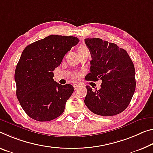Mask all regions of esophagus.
<instances>
[{
    "mask_svg": "<svg viewBox=\"0 0 153 153\" xmlns=\"http://www.w3.org/2000/svg\"><path fill=\"white\" fill-rule=\"evenodd\" d=\"M73 86H74V89H75V90H76V89L79 87V85H78V84H76V83H74V84H73Z\"/></svg>",
    "mask_w": 153,
    "mask_h": 153,
    "instance_id": "esophagus-1",
    "label": "esophagus"
}]
</instances>
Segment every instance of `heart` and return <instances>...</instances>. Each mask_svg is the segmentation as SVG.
Instances as JSON below:
<instances>
[{
  "instance_id": "obj_1",
  "label": "heart",
  "mask_w": 153,
  "mask_h": 153,
  "mask_svg": "<svg viewBox=\"0 0 153 153\" xmlns=\"http://www.w3.org/2000/svg\"><path fill=\"white\" fill-rule=\"evenodd\" d=\"M77 52H78V54H82V53L84 52H88V49L85 45H81L79 46L78 49H77ZM74 76V77H76V78H77V77H79V73H75Z\"/></svg>"
}]
</instances>
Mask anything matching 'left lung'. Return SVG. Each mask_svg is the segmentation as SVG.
Masks as SVG:
<instances>
[{
	"instance_id": "8db88e82",
	"label": "left lung",
	"mask_w": 153,
	"mask_h": 153,
	"mask_svg": "<svg viewBox=\"0 0 153 153\" xmlns=\"http://www.w3.org/2000/svg\"><path fill=\"white\" fill-rule=\"evenodd\" d=\"M91 54V72L86 80H102L101 88L86 86L84 103L92 112L110 116L124 111L135 89V67L125 50L99 38L85 39Z\"/></svg>"
}]
</instances>
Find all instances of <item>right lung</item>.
I'll return each instance as SVG.
<instances>
[{
    "mask_svg": "<svg viewBox=\"0 0 153 153\" xmlns=\"http://www.w3.org/2000/svg\"><path fill=\"white\" fill-rule=\"evenodd\" d=\"M79 42L76 37L52 35L24 48L16 68L15 81L16 96L29 117L44 122L63 113L74 89L71 84L54 81L53 71Z\"/></svg>",
    "mask_w": 153,
    "mask_h": 153,
    "instance_id": "obj_1",
    "label": "right lung"
}]
</instances>
